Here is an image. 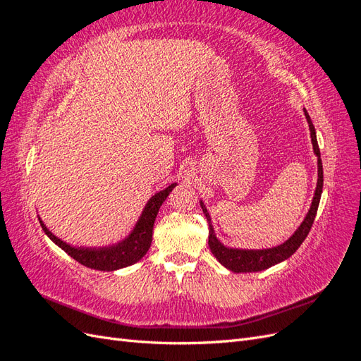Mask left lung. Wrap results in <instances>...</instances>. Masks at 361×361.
Instances as JSON below:
<instances>
[{
  "label": "left lung",
  "mask_w": 361,
  "mask_h": 361,
  "mask_svg": "<svg viewBox=\"0 0 361 361\" xmlns=\"http://www.w3.org/2000/svg\"><path fill=\"white\" fill-rule=\"evenodd\" d=\"M305 118L309 122L310 128V137H312V145L316 157H318V185H316V191H314V197L310 206V211L307 216L304 218V221L298 227V231L295 232L285 244H281L274 248H267V250H236V248H227L224 247L220 241H218L215 233H214V227L211 224V216L207 214V209L204 207L203 202H200L202 209L207 218V223H209V248L212 251V255L218 259L221 265L228 268L233 272H256L267 269L272 265L279 264V262L285 260L290 257L295 251L298 250V247L302 244V241L307 238L312 224L314 221L316 212H318V206L321 200V194H322V185H324V170H322V161H321V152L318 146V140H316V133H314V126L312 125V120L309 113L304 110Z\"/></svg>",
  "instance_id": "left-lung-1"
}]
</instances>
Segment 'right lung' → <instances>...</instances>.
I'll list each match as a JSON object with an SVG mask.
<instances>
[{
    "label": "right lung",
    "instance_id": "right-lung-1",
    "mask_svg": "<svg viewBox=\"0 0 361 361\" xmlns=\"http://www.w3.org/2000/svg\"><path fill=\"white\" fill-rule=\"evenodd\" d=\"M176 187V183H171L170 187L157 192L154 197L149 200L146 204L143 214H141L135 228L133 231L125 241L117 245L105 247V248H76L71 247L69 244L63 243L56 235H52L47 226L40 221V226L45 233L49 236L52 243H56L63 251L73 257L81 265L97 269V271H114L135 264L141 257H143L152 244V231H154V224L157 220V215L161 204L169 197L171 190Z\"/></svg>",
    "mask_w": 361,
    "mask_h": 361
}]
</instances>
